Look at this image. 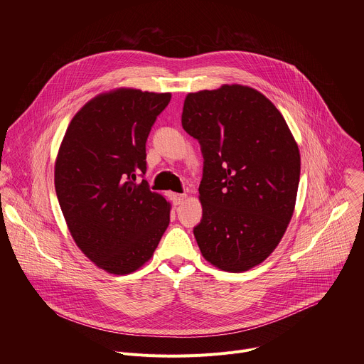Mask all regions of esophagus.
I'll return each instance as SVG.
<instances>
[{"label":"esophagus","instance_id":"1","mask_svg":"<svg viewBox=\"0 0 364 364\" xmlns=\"http://www.w3.org/2000/svg\"><path fill=\"white\" fill-rule=\"evenodd\" d=\"M171 198H173V203H174L176 205H180V204H183V203L186 201V198H187V194H178V193H173V194H171Z\"/></svg>","mask_w":364,"mask_h":364}]
</instances>
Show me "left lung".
Returning a JSON list of instances; mask_svg holds the SVG:
<instances>
[{
  "label": "left lung",
  "mask_w": 364,
  "mask_h": 364,
  "mask_svg": "<svg viewBox=\"0 0 364 364\" xmlns=\"http://www.w3.org/2000/svg\"><path fill=\"white\" fill-rule=\"evenodd\" d=\"M181 124L201 145L194 237L207 262L243 272L275 250L294 215L301 157L274 103L242 85L188 93Z\"/></svg>",
  "instance_id": "left-lung-1"
}]
</instances>
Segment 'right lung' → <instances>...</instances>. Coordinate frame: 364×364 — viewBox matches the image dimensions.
Here are the masks:
<instances>
[{"label": "right lung", "instance_id": "obj_1", "mask_svg": "<svg viewBox=\"0 0 364 364\" xmlns=\"http://www.w3.org/2000/svg\"><path fill=\"white\" fill-rule=\"evenodd\" d=\"M170 99L132 87L100 93L73 117L58 152L55 187L69 232L114 275L145 265L170 223V203L136 183L151 127Z\"/></svg>", "mask_w": 364, "mask_h": 364}]
</instances>
